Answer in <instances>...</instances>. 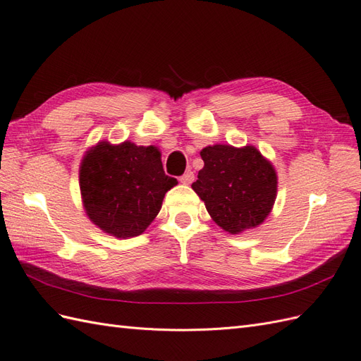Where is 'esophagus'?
<instances>
[{
	"instance_id": "1",
	"label": "esophagus",
	"mask_w": 361,
	"mask_h": 361,
	"mask_svg": "<svg viewBox=\"0 0 361 361\" xmlns=\"http://www.w3.org/2000/svg\"><path fill=\"white\" fill-rule=\"evenodd\" d=\"M179 180H180L182 183H185V185H190V183L194 180V173H192V171H187L185 174H182Z\"/></svg>"
}]
</instances>
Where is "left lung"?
<instances>
[{
    "mask_svg": "<svg viewBox=\"0 0 361 361\" xmlns=\"http://www.w3.org/2000/svg\"><path fill=\"white\" fill-rule=\"evenodd\" d=\"M204 167L191 187L212 220L228 233H241L264 223L277 194V174L253 146H207Z\"/></svg>",
    "mask_w": 361,
    "mask_h": 361,
    "instance_id": "obj_1",
    "label": "left lung"
}]
</instances>
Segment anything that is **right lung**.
Here are the masks:
<instances>
[{"label": "right lung", "mask_w": 361, "mask_h": 361, "mask_svg": "<svg viewBox=\"0 0 361 361\" xmlns=\"http://www.w3.org/2000/svg\"><path fill=\"white\" fill-rule=\"evenodd\" d=\"M174 185L178 180L164 173L159 150L130 141L118 146L102 141L87 152L80 169L87 215L116 238L143 233Z\"/></svg>", "instance_id": "obj_1"}]
</instances>
